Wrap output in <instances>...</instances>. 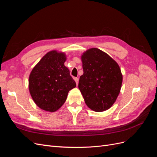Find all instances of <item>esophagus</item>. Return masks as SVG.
Listing matches in <instances>:
<instances>
[{
	"label": "esophagus",
	"mask_w": 157,
	"mask_h": 157,
	"mask_svg": "<svg viewBox=\"0 0 157 157\" xmlns=\"http://www.w3.org/2000/svg\"><path fill=\"white\" fill-rule=\"evenodd\" d=\"M74 80H75V81L76 82V84H77V86H78V78L76 77V78H74Z\"/></svg>",
	"instance_id": "1"
}]
</instances>
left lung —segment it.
<instances>
[{
    "label": "left lung",
    "instance_id": "1",
    "mask_svg": "<svg viewBox=\"0 0 157 157\" xmlns=\"http://www.w3.org/2000/svg\"><path fill=\"white\" fill-rule=\"evenodd\" d=\"M84 73L78 88L86 105L96 112L109 109L120 93L122 75L119 65L105 52L90 48L81 56Z\"/></svg>",
    "mask_w": 157,
    "mask_h": 157
}]
</instances>
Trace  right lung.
<instances>
[{
  "label": "right lung",
  "instance_id": "add662e5",
  "mask_svg": "<svg viewBox=\"0 0 157 157\" xmlns=\"http://www.w3.org/2000/svg\"><path fill=\"white\" fill-rule=\"evenodd\" d=\"M64 52L52 50L33 69L29 77V90L36 105L42 110L55 112L65 102L69 90L76 87L64 63Z\"/></svg>",
  "mask_w": 157,
  "mask_h": 157
}]
</instances>
